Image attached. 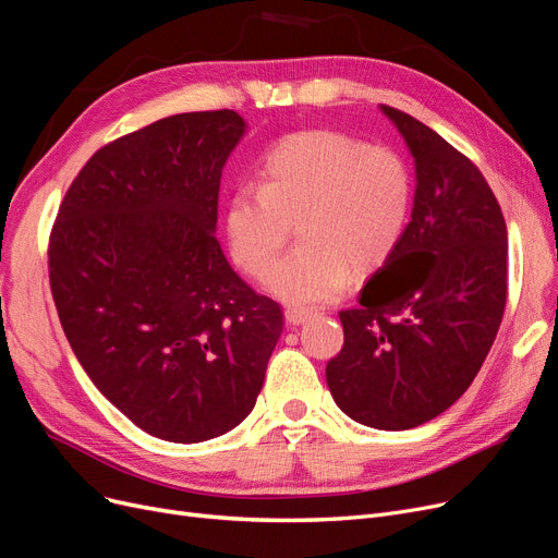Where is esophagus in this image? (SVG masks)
I'll list each match as a JSON object with an SVG mask.
<instances>
[{
	"mask_svg": "<svg viewBox=\"0 0 558 558\" xmlns=\"http://www.w3.org/2000/svg\"><path fill=\"white\" fill-rule=\"evenodd\" d=\"M310 314H312V310H307V307H287L284 310V319L292 324V326H301V324H305L310 319Z\"/></svg>",
	"mask_w": 558,
	"mask_h": 558,
	"instance_id": "esophagus-1",
	"label": "esophagus"
}]
</instances>
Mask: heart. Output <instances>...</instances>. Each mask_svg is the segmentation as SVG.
<instances>
[{
	"label": "heart",
	"mask_w": 558,
	"mask_h": 558,
	"mask_svg": "<svg viewBox=\"0 0 558 558\" xmlns=\"http://www.w3.org/2000/svg\"><path fill=\"white\" fill-rule=\"evenodd\" d=\"M413 207L405 161L387 148L330 130L289 134L264 155L259 186L236 189L226 209L232 259L253 278L269 274L292 225L302 246L269 276L287 303L319 305L351 274H374L397 251Z\"/></svg>",
	"instance_id": "1"
}]
</instances>
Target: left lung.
Returning <instances> with one entry per match:
<instances>
[{"label":"left lung","mask_w":558,"mask_h":558,"mask_svg":"<svg viewBox=\"0 0 558 558\" xmlns=\"http://www.w3.org/2000/svg\"><path fill=\"white\" fill-rule=\"evenodd\" d=\"M415 159V201L397 251L339 312L344 347L326 367L351 420L415 428L465 395L506 307V223L478 168L438 132L380 105Z\"/></svg>","instance_id":"obj_1"}]
</instances>
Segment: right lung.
<instances>
[{"label": "right lung", "instance_id": "obj_1", "mask_svg": "<svg viewBox=\"0 0 558 558\" xmlns=\"http://www.w3.org/2000/svg\"><path fill=\"white\" fill-rule=\"evenodd\" d=\"M236 111L178 113L95 153L50 234V287L93 385L138 428L193 445L244 422L282 310L241 280L219 239Z\"/></svg>", "mask_w": 558, "mask_h": 558}]
</instances>
